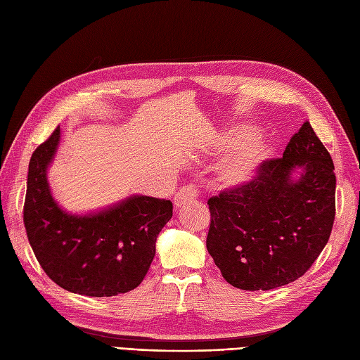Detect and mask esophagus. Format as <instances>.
<instances>
[{
  "label": "esophagus",
  "instance_id": "1",
  "mask_svg": "<svg viewBox=\"0 0 360 360\" xmlns=\"http://www.w3.org/2000/svg\"><path fill=\"white\" fill-rule=\"evenodd\" d=\"M197 195H198L197 188L192 186V184H189V186H183L176 193V197H174V207H176V209H180L181 205H184L186 202L193 201L195 198H197Z\"/></svg>",
  "mask_w": 360,
  "mask_h": 360
}]
</instances>
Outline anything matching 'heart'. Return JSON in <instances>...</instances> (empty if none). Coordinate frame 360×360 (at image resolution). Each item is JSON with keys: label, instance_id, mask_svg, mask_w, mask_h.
Returning <instances> with one entry per match:
<instances>
[{"label": "heart", "instance_id": "obj_1", "mask_svg": "<svg viewBox=\"0 0 360 360\" xmlns=\"http://www.w3.org/2000/svg\"><path fill=\"white\" fill-rule=\"evenodd\" d=\"M255 127L242 126L230 134L213 136V146L236 143L226 151L217 165V179L225 188H240L252 180L267 160L270 147L266 139L254 136Z\"/></svg>", "mask_w": 360, "mask_h": 360}]
</instances>
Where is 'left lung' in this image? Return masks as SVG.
Returning <instances> with one entry per match:
<instances>
[{
    "mask_svg": "<svg viewBox=\"0 0 360 360\" xmlns=\"http://www.w3.org/2000/svg\"><path fill=\"white\" fill-rule=\"evenodd\" d=\"M335 167L307 122L281 159L245 186L209 200L207 250L228 284L271 290L300 278L328 243L335 219Z\"/></svg>",
    "mask_w": 360,
    "mask_h": 360,
    "instance_id": "8db88e82",
    "label": "left lung"
}]
</instances>
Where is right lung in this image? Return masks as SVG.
<instances>
[{
    "mask_svg": "<svg viewBox=\"0 0 360 360\" xmlns=\"http://www.w3.org/2000/svg\"><path fill=\"white\" fill-rule=\"evenodd\" d=\"M60 139L56 129L28 167L24 224L36 258L70 292L111 297L136 288L155 258L159 233L172 217V202L134 193L99 210L68 212L48 180Z\"/></svg>",
    "mask_w": 360,
    "mask_h": 360,
    "instance_id": "1",
    "label": "right lung"
}]
</instances>
